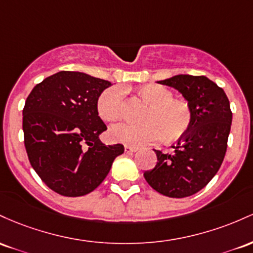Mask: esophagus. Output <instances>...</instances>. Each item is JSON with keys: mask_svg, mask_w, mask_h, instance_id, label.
<instances>
[{"mask_svg": "<svg viewBox=\"0 0 253 253\" xmlns=\"http://www.w3.org/2000/svg\"><path fill=\"white\" fill-rule=\"evenodd\" d=\"M124 152H126V154H132V153L137 152V148H135V147L126 146L124 147Z\"/></svg>", "mask_w": 253, "mask_h": 253, "instance_id": "34e87169", "label": "esophagus"}]
</instances>
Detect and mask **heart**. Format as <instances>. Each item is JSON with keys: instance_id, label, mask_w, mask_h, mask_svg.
I'll use <instances>...</instances> for the list:
<instances>
[{"instance_id": "heart-1", "label": "heart", "mask_w": 253, "mask_h": 253, "mask_svg": "<svg viewBox=\"0 0 253 253\" xmlns=\"http://www.w3.org/2000/svg\"><path fill=\"white\" fill-rule=\"evenodd\" d=\"M142 98L149 105L144 110L142 123H119L111 126L112 141L126 146L138 147L158 140L161 135L166 141H174L188 132L192 122L188 103L173 99L169 89L160 84H147L140 89ZM96 111L105 122H116L123 113V92L117 86L106 88L96 100Z\"/></svg>"}]
</instances>
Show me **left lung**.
Returning a JSON list of instances; mask_svg holds the SVG:
<instances>
[{
  "label": "left lung",
  "instance_id": "left-lung-1",
  "mask_svg": "<svg viewBox=\"0 0 253 253\" xmlns=\"http://www.w3.org/2000/svg\"><path fill=\"white\" fill-rule=\"evenodd\" d=\"M181 93L191 109L192 122L174 152L155 150L158 163L143 173L159 194L188 197L202 190L216 174L227 149L232 111L226 93L206 76L175 75L158 81Z\"/></svg>",
  "mask_w": 253,
  "mask_h": 253
}]
</instances>
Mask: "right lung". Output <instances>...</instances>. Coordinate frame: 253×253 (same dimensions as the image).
I'll return each mask as SVG.
<instances>
[{"instance_id":"1","label":"right lung","mask_w":253,"mask_h":253,"mask_svg":"<svg viewBox=\"0 0 253 253\" xmlns=\"http://www.w3.org/2000/svg\"><path fill=\"white\" fill-rule=\"evenodd\" d=\"M111 82L80 72L44 79L27 96L22 130L28 160L51 190L67 197L92 192L123 154V144L106 146L107 129L96 111L99 95Z\"/></svg>"}]
</instances>
